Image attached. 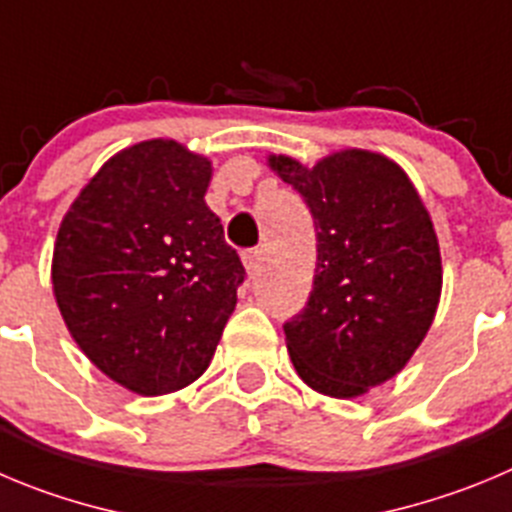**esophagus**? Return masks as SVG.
Wrapping results in <instances>:
<instances>
[{"instance_id":"obj_1","label":"esophagus","mask_w":512,"mask_h":512,"mask_svg":"<svg viewBox=\"0 0 512 512\" xmlns=\"http://www.w3.org/2000/svg\"><path fill=\"white\" fill-rule=\"evenodd\" d=\"M242 262H245L247 272H250V278H255L257 272H260V262H262L260 247H255V250H247L245 255H242Z\"/></svg>"}]
</instances>
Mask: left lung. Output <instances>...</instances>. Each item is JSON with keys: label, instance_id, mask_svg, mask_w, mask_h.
<instances>
[{"label": "left lung", "instance_id": "left-lung-1", "mask_svg": "<svg viewBox=\"0 0 512 512\" xmlns=\"http://www.w3.org/2000/svg\"><path fill=\"white\" fill-rule=\"evenodd\" d=\"M308 204L318 260L308 303L285 341L310 389L351 399L404 369L442 290L432 219L407 174L379 154L341 151L313 169L272 156Z\"/></svg>", "mask_w": 512, "mask_h": 512}]
</instances>
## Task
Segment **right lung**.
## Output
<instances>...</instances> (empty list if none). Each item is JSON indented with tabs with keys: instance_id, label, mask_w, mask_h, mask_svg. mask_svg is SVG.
Here are the masks:
<instances>
[{
	"instance_id": "1",
	"label": "right lung",
	"mask_w": 512,
	"mask_h": 512,
	"mask_svg": "<svg viewBox=\"0 0 512 512\" xmlns=\"http://www.w3.org/2000/svg\"><path fill=\"white\" fill-rule=\"evenodd\" d=\"M209 179V161L179 143H138L95 174L57 232L62 318L136 394H169L207 371L247 278L204 202Z\"/></svg>"
}]
</instances>
